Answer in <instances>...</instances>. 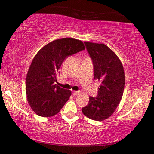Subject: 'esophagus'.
<instances>
[{
  "label": "esophagus",
  "mask_w": 154,
  "mask_h": 154,
  "mask_svg": "<svg viewBox=\"0 0 154 154\" xmlns=\"http://www.w3.org/2000/svg\"><path fill=\"white\" fill-rule=\"evenodd\" d=\"M81 92L80 91H74L73 92V95H79V93H80Z\"/></svg>",
  "instance_id": "obj_1"
}]
</instances>
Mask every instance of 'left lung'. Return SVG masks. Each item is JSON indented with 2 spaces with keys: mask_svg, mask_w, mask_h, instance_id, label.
<instances>
[{
  "mask_svg": "<svg viewBox=\"0 0 154 154\" xmlns=\"http://www.w3.org/2000/svg\"><path fill=\"white\" fill-rule=\"evenodd\" d=\"M94 69V79L101 82L96 97L90 96L82 111L89 119H108L119 105L125 88V72L115 53L103 43L85 42Z\"/></svg>",
  "mask_w": 154,
  "mask_h": 154,
  "instance_id": "8db88e82",
  "label": "left lung"
}]
</instances>
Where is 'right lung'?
Returning a JSON list of instances; mask_svg holds the SVG:
<instances>
[{
	"label": "right lung",
	"mask_w": 154,
	"mask_h": 154,
	"mask_svg": "<svg viewBox=\"0 0 154 154\" xmlns=\"http://www.w3.org/2000/svg\"><path fill=\"white\" fill-rule=\"evenodd\" d=\"M85 48L81 40L66 38L51 42L35 55L26 79L27 101L35 114L49 117L62 109L72 93L55 84L56 76L64 59Z\"/></svg>",
	"instance_id": "1"
}]
</instances>
